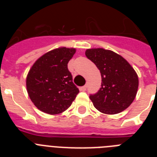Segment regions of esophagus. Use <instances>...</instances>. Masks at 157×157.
Segmentation results:
<instances>
[{"label":"esophagus","instance_id":"esophagus-1","mask_svg":"<svg viewBox=\"0 0 157 157\" xmlns=\"http://www.w3.org/2000/svg\"><path fill=\"white\" fill-rule=\"evenodd\" d=\"M86 88H87L86 85L83 86H82L81 88H80V90H81V91H86Z\"/></svg>","mask_w":157,"mask_h":157}]
</instances>
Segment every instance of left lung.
<instances>
[{
    "label": "left lung",
    "mask_w": 157,
    "mask_h": 157,
    "mask_svg": "<svg viewBox=\"0 0 157 157\" xmlns=\"http://www.w3.org/2000/svg\"><path fill=\"white\" fill-rule=\"evenodd\" d=\"M86 56L95 63L101 75V87L90 98L105 114H117L127 109L136 97L138 75L123 56L101 48H89Z\"/></svg>",
    "instance_id": "1"
}]
</instances>
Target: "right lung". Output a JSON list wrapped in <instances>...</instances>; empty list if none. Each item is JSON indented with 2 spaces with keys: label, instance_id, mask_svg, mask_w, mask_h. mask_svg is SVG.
<instances>
[{
  "label": "right lung",
  "instance_id": "right-lung-1",
  "mask_svg": "<svg viewBox=\"0 0 157 157\" xmlns=\"http://www.w3.org/2000/svg\"><path fill=\"white\" fill-rule=\"evenodd\" d=\"M75 48H60L46 52L33 64L27 76V90L34 105L50 115L68 109L79 93L67 69Z\"/></svg>",
  "mask_w": 157,
  "mask_h": 157
}]
</instances>
